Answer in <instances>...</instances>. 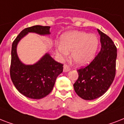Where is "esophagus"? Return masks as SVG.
Returning <instances> with one entry per match:
<instances>
[{"mask_svg":"<svg viewBox=\"0 0 124 124\" xmlns=\"http://www.w3.org/2000/svg\"><path fill=\"white\" fill-rule=\"evenodd\" d=\"M70 68H69V67H68V65H66V64H65L64 65V66H63V72H68L69 70H70Z\"/></svg>","mask_w":124,"mask_h":124,"instance_id":"34e87169","label":"esophagus"}]
</instances>
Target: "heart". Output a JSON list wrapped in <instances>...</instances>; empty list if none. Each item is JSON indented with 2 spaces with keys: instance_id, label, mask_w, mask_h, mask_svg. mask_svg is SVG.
<instances>
[{
  "instance_id": "obj_1",
  "label": "heart",
  "mask_w": 124,
  "mask_h": 124,
  "mask_svg": "<svg viewBox=\"0 0 124 124\" xmlns=\"http://www.w3.org/2000/svg\"><path fill=\"white\" fill-rule=\"evenodd\" d=\"M99 39L93 34L73 31L66 32L61 36L60 45L57 54L61 59L71 52L72 60L78 66H85L92 61L97 50Z\"/></svg>"
}]
</instances>
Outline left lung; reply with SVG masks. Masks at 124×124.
<instances>
[{
    "label": "left lung",
    "instance_id": "8db88e82",
    "mask_svg": "<svg viewBox=\"0 0 124 124\" xmlns=\"http://www.w3.org/2000/svg\"><path fill=\"white\" fill-rule=\"evenodd\" d=\"M97 31L101 36V51L89 65L78 70L79 78L74 84L76 93L86 101L104 95L115 77L116 47L108 36Z\"/></svg>",
    "mask_w": 124,
    "mask_h": 124
}]
</instances>
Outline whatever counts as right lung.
<instances>
[{
	"label": "right lung",
	"mask_w": 124,
	"mask_h": 124,
	"mask_svg": "<svg viewBox=\"0 0 124 124\" xmlns=\"http://www.w3.org/2000/svg\"><path fill=\"white\" fill-rule=\"evenodd\" d=\"M50 26H34L22 31L12 44L10 76L18 91L27 97L40 99L52 92L56 78L61 74L63 65L56 61L48 53L33 65H25L18 58L16 46L29 32L40 35L50 34Z\"/></svg>",
	"instance_id": "obj_1"
}]
</instances>
